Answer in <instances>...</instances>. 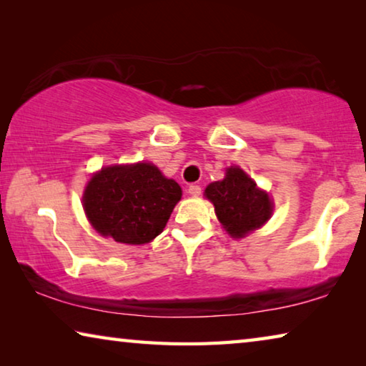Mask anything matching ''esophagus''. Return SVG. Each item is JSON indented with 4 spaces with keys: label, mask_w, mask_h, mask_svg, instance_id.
I'll return each mask as SVG.
<instances>
[{
    "label": "esophagus",
    "mask_w": 366,
    "mask_h": 366,
    "mask_svg": "<svg viewBox=\"0 0 366 366\" xmlns=\"http://www.w3.org/2000/svg\"><path fill=\"white\" fill-rule=\"evenodd\" d=\"M188 193H189L191 196H199V194L202 193V189H201L199 184H189Z\"/></svg>",
    "instance_id": "34e87169"
}]
</instances>
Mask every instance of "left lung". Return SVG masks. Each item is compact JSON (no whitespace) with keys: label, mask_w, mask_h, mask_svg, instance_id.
<instances>
[{"label":"left lung","mask_w":366,"mask_h":366,"mask_svg":"<svg viewBox=\"0 0 366 366\" xmlns=\"http://www.w3.org/2000/svg\"><path fill=\"white\" fill-rule=\"evenodd\" d=\"M206 197L233 238H242L264 225L272 215V201L238 167H229L222 182L210 183Z\"/></svg>","instance_id":"left-lung-1"}]
</instances>
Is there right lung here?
<instances>
[{"mask_svg":"<svg viewBox=\"0 0 366 366\" xmlns=\"http://www.w3.org/2000/svg\"><path fill=\"white\" fill-rule=\"evenodd\" d=\"M182 199L175 179L152 164L114 165L92 178L83 209L94 229L124 244H144L162 233Z\"/></svg>","mask_w":366,"mask_h":366,"instance_id":"1","label":"right lung"}]
</instances>
